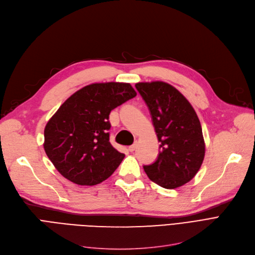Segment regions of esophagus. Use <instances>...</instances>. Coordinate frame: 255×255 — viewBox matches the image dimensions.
<instances>
[{"instance_id": "esophagus-1", "label": "esophagus", "mask_w": 255, "mask_h": 255, "mask_svg": "<svg viewBox=\"0 0 255 255\" xmlns=\"http://www.w3.org/2000/svg\"><path fill=\"white\" fill-rule=\"evenodd\" d=\"M135 149H136V143H133L132 145H130L129 148H128V150H129L130 152H133Z\"/></svg>"}]
</instances>
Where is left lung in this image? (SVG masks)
Listing matches in <instances>:
<instances>
[{
	"instance_id": "8db88e82",
	"label": "left lung",
	"mask_w": 255,
	"mask_h": 255,
	"mask_svg": "<svg viewBox=\"0 0 255 255\" xmlns=\"http://www.w3.org/2000/svg\"><path fill=\"white\" fill-rule=\"evenodd\" d=\"M135 88L148 106L160 142L157 160L143 169L157 185L178 188L194 178L205 158L198 117L189 101L167 83H137Z\"/></svg>"
}]
</instances>
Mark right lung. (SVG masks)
Segmentation results:
<instances>
[{
    "instance_id": "1",
    "label": "right lung",
    "mask_w": 255,
    "mask_h": 255,
    "mask_svg": "<svg viewBox=\"0 0 255 255\" xmlns=\"http://www.w3.org/2000/svg\"><path fill=\"white\" fill-rule=\"evenodd\" d=\"M136 92L130 84H92L75 92L47 122L44 150L61 175L77 185H97L125 155L110 142V114Z\"/></svg>"
}]
</instances>
